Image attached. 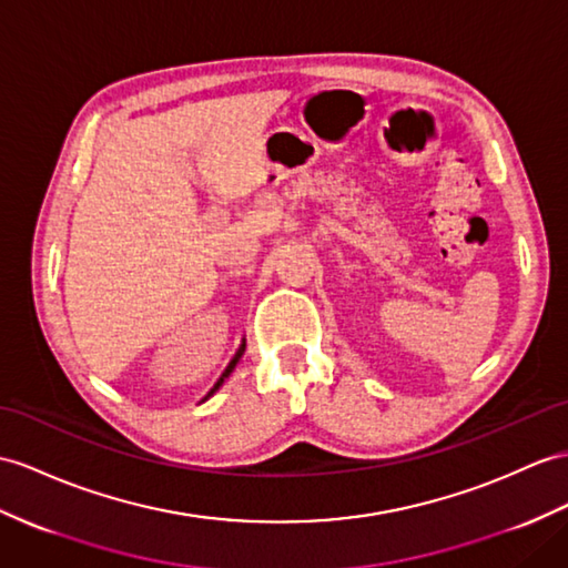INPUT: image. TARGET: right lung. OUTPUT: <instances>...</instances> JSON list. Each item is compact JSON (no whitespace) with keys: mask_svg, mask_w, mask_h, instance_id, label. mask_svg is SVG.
Wrapping results in <instances>:
<instances>
[{"mask_svg":"<svg viewBox=\"0 0 568 568\" xmlns=\"http://www.w3.org/2000/svg\"><path fill=\"white\" fill-rule=\"evenodd\" d=\"M243 352H245V339L241 342V347H239V352L236 354H233V358H231V362H229V366H226V371L224 373H221V378L214 383V388L210 390V393H206V397L204 399H210L219 388H221V385H224V381L231 376V373H233V368H236V364L241 362V356H243ZM204 399H202V403H204Z\"/></svg>","mask_w":568,"mask_h":568,"instance_id":"add662e5","label":"right lung"}]
</instances>
